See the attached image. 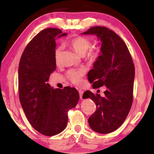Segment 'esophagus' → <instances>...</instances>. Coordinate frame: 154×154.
I'll use <instances>...</instances> for the list:
<instances>
[{"mask_svg":"<svg viewBox=\"0 0 154 154\" xmlns=\"http://www.w3.org/2000/svg\"><path fill=\"white\" fill-rule=\"evenodd\" d=\"M79 96H80V99H83V91L82 90H79Z\"/></svg>","mask_w":154,"mask_h":154,"instance_id":"obj_1","label":"esophagus"}]
</instances>
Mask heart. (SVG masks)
Returning a JSON list of instances; mask_svg holds the SVG:
<instances>
[{"mask_svg":"<svg viewBox=\"0 0 154 154\" xmlns=\"http://www.w3.org/2000/svg\"><path fill=\"white\" fill-rule=\"evenodd\" d=\"M67 44L81 56L85 55V60L91 63L97 62L101 55L100 50L98 48L90 49L92 46V42L89 39L81 35L74 37L67 42ZM61 52V48L60 46L55 48L54 59L57 63L60 61ZM84 73L83 69H70L67 72L66 76L67 79L73 84L80 85L82 83V77Z\"/></svg>","mask_w":154,"mask_h":154,"instance_id":"1","label":"heart"}]
</instances>
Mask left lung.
<instances>
[{
  "label": "left lung",
  "instance_id": "1",
  "mask_svg": "<svg viewBox=\"0 0 154 154\" xmlns=\"http://www.w3.org/2000/svg\"><path fill=\"white\" fill-rule=\"evenodd\" d=\"M84 34H95L102 42L101 55L88 73L94 88L105 86L104 96L87 91L83 98H90L97 105L88 122L94 131L110 133L122 125L133 102L135 67L126 44L115 32L104 26L90 28Z\"/></svg>",
  "mask_w": 154,
  "mask_h": 154
}]
</instances>
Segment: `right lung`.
Returning a JSON list of instances; mask_svg holds the SVG:
<instances>
[{"label":"right lung","mask_w":154,"mask_h":154,"mask_svg":"<svg viewBox=\"0 0 154 154\" xmlns=\"http://www.w3.org/2000/svg\"><path fill=\"white\" fill-rule=\"evenodd\" d=\"M66 35L57 28L44 29L29 42L20 60L18 90L22 107L32 127L48 136L63 131L68 111L79 99L75 88L54 89L47 83L56 69L55 38Z\"/></svg>","instance_id":"right-lung-1"}]
</instances>
